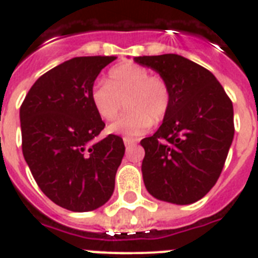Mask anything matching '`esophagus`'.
I'll use <instances>...</instances> for the list:
<instances>
[{
    "label": "esophagus",
    "mask_w": 258,
    "mask_h": 258,
    "mask_svg": "<svg viewBox=\"0 0 258 258\" xmlns=\"http://www.w3.org/2000/svg\"><path fill=\"white\" fill-rule=\"evenodd\" d=\"M123 142H124L125 147H130V146L137 145V141H134L131 138H123Z\"/></svg>",
    "instance_id": "esophagus-1"
}]
</instances>
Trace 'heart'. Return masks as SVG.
Here are the masks:
<instances>
[{
	"label": "heart",
	"instance_id": "obj_1",
	"mask_svg": "<svg viewBox=\"0 0 258 258\" xmlns=\"http://www.w3.org/2000/svg\"><path fill=\"white\" fill-rule=\"evenodd\" d=\"M91 101L97 115L113 120L123 109H128L108 127L112 134L141 137L153 123H161L171 104L169 83L158 75H150L147 68L124 62L109 71V83L97 82L91 89Z\"/></svg>",
	"mask_w": 258,
	"mask_h": 258
}]
</instances>
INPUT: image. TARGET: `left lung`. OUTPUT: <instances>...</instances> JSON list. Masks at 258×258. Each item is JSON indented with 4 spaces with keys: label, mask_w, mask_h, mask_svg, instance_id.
<instances>
[{
    "label": "left lung",
    "mask_w": 258,
    "mask_h": 258,
    "mask_svg": "<svg viewBox=\"0 0 258 258\" xmlns=\"http://www.w3.org/2000/svg\"><path fill=\"white\" fill-rule=\"evenodd\" d=\"M134 61L158 72L171 91L161 127L141 141L146 188L159 201L194 204L224 169L234 137L232 100L210 71L183 56H139Z\"/></svg>",
    "instance_id": "1"
}]
</instances>
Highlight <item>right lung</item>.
Masks as SVG:
<instances>
[{"instance_id": "obj_1", "label": "right lung", "mask_w": 258, "mask_h": 258, "mask_svg": "<svg viewBox=\"0 0 258 258\" xmlns=\"http://www.w3.org/2000/svg\"><path fill=\"white\" fill-rule=\"evenodd\" d=\"M115 56L74 57L37 79L22 101V154L41 191L71 212H91L111 198L124 155L91 101L100 71Z\"/></svg>"}]
</instances>
